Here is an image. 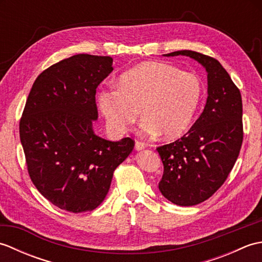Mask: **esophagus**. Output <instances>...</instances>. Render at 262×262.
<instances>
[{
    "label": "esophagus",
    "instance_id": "1",
    "mask_svg": "<svg viewBox=\"0 0 262 262\" xmlns=\"http://www.w3.org/2000/svg\"><path fill=\"white\" fill-rule=\"evenodd\" d=\"M146 147V144L143 143V142H136L135 143V149L136 151H142V149H144Z\"/></svg>",
    "mask_w": 262,
    "mask_h": 262
}]
</instances>
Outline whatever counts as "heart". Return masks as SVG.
Returning <instances> with one entry per match:
<instances>
[{
  "mask_svg": "<svg viewBox=\"0 0 262 262\" xmlns=\"http://www.w3.org/2000/svg\"><path fill=\"white\" fill-rule=\"evenodd\" d=\"M202 93V83L194 74L170 64L146 62L122 73L117 88L101 89L97 103L115 133L129 130L141 109L142 135L176 140L190 127Z\"/></svg>",
  "mask_w": 262,
  "mask_h": 262,
  "instance_id": "1",
  "label": "heart"
}]
</instances>
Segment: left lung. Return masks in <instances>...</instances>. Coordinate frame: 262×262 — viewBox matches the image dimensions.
<instances>
[{
  "label": "left lung",
  "instance_id": "1",
  "mask_svg": "<svg viewBox=\"0 0 262 262\" xmlns=\"http://www.w3.org/2000/svg\"><path fill=\"white\" fill-rule=\"evenodd\" d=\"M188 56L207 72V100L202 115L187 134L157 148L163 163L159 189L171 203L193 206L219 189L240 153L243 140L242 99L219 60L192 51L165 57Z\"/></svg>",
  "mask_w": 262,
  "mask_h": 262
}]
</instances>
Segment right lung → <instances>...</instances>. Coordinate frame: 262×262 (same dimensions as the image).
<instances>
[{"instance_id": "1", "label": "right lung", "mask_w": 262, "mask_h": 262, "mask_svg": "<svg viewBox=\"0 0 262 262\" xmlns=\"http://www.w3.org/2000/svg\"><path fill=\"white\" fill-rule=\"evenodd\" d=\"M113 70L110 56L89 54L52 65L32 84L20 120L33 185L71 213L93 210L103 202L115 169L134 148L129 137L113 142L93 130L97 88Z\"/></svg>"}]
</instances>
